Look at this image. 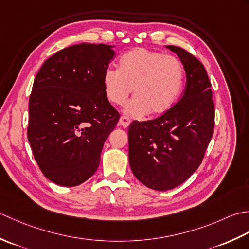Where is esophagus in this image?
Returning a JSON list of instances; mask_svg holds the SVG:
<instances>
[{"label": "esophagus", "instance_id": "1", "mask_svg": "<svg viewBox=\"0 0 249 249\" xmlns=\"http://www.w3.org/2000/svg\"><path fill=\"white\" fill-rule=\"evenodd\" d=\"M119 124L122 126V127L126 128V127H128V126H129L130 120H129V118H127V116H124V115H123V116H121V118H120Z\"/></svg>", "mask_w": 249, "mask_h": 249}]
</instances>
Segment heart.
Instances as JSON below:
<instances>
[{"label":"heart","instance_id":"heart-1","mask_svg":"<svg viewBox=\"0 0 249 249\" xmlns=\"http://www.w3.org/2000/svg\"><path fill=\"white\" fill-rule=\"evenodd\" d=\"M184 68L178 59L161 52L136 48L120 59L119 70L104 72V91L109 102L123 105L134 89L125 112L139 118L160 115L170 109L181 93Z\"/></svg>","mask_w":249,"mask_h":249}]
</instances>
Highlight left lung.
<instances>
[{
	"label": "left lung",
	"mask_w": 249,
	"mask_h": 249,
	"mask_svg": "<svg viewBox=\"0 0 249 249\" xmlns=\"http://www.w3.org/2000/svg\"><path fill=\"white\" fill-rule=\"evenodd\" d=\"M186 72L181 99L160 118L134 121L128 128L129 165L134 176L154 190L172 189L197 170L214 131L215 110L204 66L183 48L167 46Z\"/></svg>",
	"instance_id": "obj_1"
}]
</instances>
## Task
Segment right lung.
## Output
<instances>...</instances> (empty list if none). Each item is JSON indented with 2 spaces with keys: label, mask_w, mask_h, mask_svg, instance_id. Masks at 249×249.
Listing matches in <instances>:
<instances>
[{
  "label": "right lung",
  "mask_w": 249,
  "mask_h": 249,
  "mask_svg": "<svg viewBox=\"0 0 249 249\" xmlns=\"http://www.w3.org/2000/svg\"><path fill=\"white\" fill-rule=\"evenodd\" d=\"M114 54L113 46L73 45L47 59L35 77L28 139L51 182L78 186L97 170L105 141L120 119L103 84Z\"/></svg>",
  "instance_id": "obj_1"
}]
</instances>
